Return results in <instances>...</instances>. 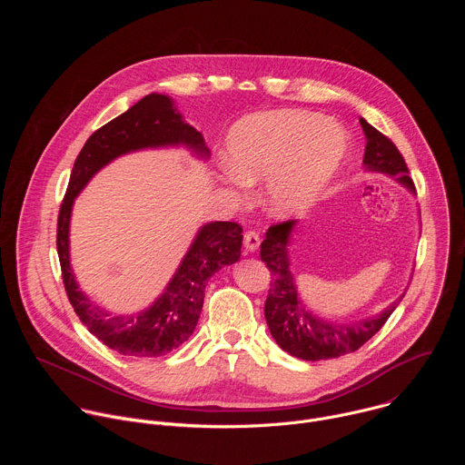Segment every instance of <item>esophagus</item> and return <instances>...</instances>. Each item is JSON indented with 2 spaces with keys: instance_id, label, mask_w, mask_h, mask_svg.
Masks as SVG:
<instances>
[{
  "instance_id": "esophagus-1",
  "label": "esophagus",
  "mask_w": 465,
  "mask_h": 465,
  "mask_svg": "<svg viewBox=\"0 0 465 465\" xmlns=\"http://www.w3.org/2000/svg\"><path fill=\"white\" fill-rule=\"evenodd\" d=\"M242 242H244V248H246L248 252H255V250L259 248V233H257V232H253V230L244 232V235H242Z\"/></svg>"
}]
</instances>
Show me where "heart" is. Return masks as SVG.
<instances>
[{
  "label": "heart",
  "mask_w": 465,
  "mask_h": 465,
  "mask_svg": "<svg viewBox=\"0 0 465 465\" xmlns=\"http://www.w3.org/2000/svg\"><path fill=\"white\" fill-rule=\"evenodd\" d=\"M346 132L303 110L261 112L239 119L226 136L223 180L232 193L267 178L271 213L292 217L309 210L341 171Z\"/></svg>",
  "instance_id": "b5f03b06"
}]
</instances>
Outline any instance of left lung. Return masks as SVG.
<instances>
[{
  "label": "left lung",
  "instance_id": "1",
  "mask_svg": "<svg viewBox=\"0 0 465 465\" xmlns=\"http://www.w3.org/2000/svg\"><path fill=\"white\" fill-rule=\"evenodd\" d=\"M361 126L366 136L364 167L395 176L397 182L414 193L416 187L401 153L366 119H361ZM294 226L296 221L274 224L267 232V239L261 242V259L267 262L272 274L269 296L264 302V318H267L271 335L283 351L303 361H325L353 353L384 325L405 294L381 314L353 323H337L314 316L298 298L291 274L287 246Z\"/></svg>",
  "mask_w": 465,
  "mask_h": 465
}]
</instances>
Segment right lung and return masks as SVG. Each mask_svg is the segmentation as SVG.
Masks as SVG:
<instances>
[{"label":"right lung","instance_id":"obj_1","mask_svg":"<svg viewBox=\"0 0 465 465\" xmlns=\"http://www.w3.org/2000/svg\"><path fill=\"white\" fill-rule=\"evenodd\" d=\"M176 145H185L203 158L210 156L203 134L182 119L171 97L145 95L88 138L74 163L58 212L56 252L65 294L90 333L110 350L128 357H160L191 337L204 305L208 280L241 257L242 228L223 221L204 224L163 294L149 309L123 316L95 305L75 282L70 264L72 208L92 176L117 156Z\"/></svg>","mask_w":465,"mask_h":465}]
</instances>
